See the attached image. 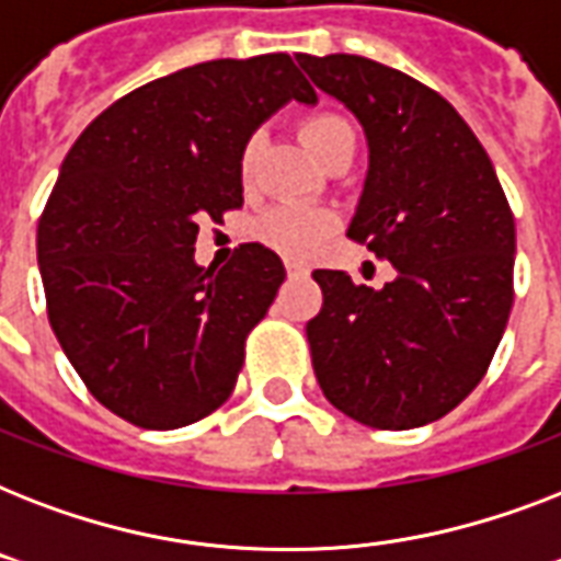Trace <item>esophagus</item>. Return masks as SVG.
<instances>
[{
	"instance_id": "34e87169",
	"label": "esophagus",
	"mask_w": 561,
	"mask_h": 561,
	"mask_svg": "<svg viewBox=\"0 0 561 561\" xmlns=\"http://www.w3.org/2000/svg\"><path fill=\"white\" fill-rule=\"evenodd\" d=\"M285 271H288L290 276H302V273H308V264L302 262V259H285Z\"/></svg>"
}]
</instances>
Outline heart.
Masks as SVG:
<instances>
[{"mask_svg": "<svg viewBox=\"0 0 561 561\" xmlns=\"http://www.w3.org/2000/svg\"><path fill=\"white\" fill-rule=\"evenodd\" d=\"M346 134H352L350 122H343L341 116H329V113L306 118L299 125L302 145H306L314 160H320L332 148L334 139H341ZM259 153H262V139L253 136L244 145V153H241V178L244 180L253 178L255 165H259ZM332 215L311 209V206H299V203H282V206H273L271 211H264L262 218H259L255 236L262 238L267 247H273V250H279V253L308 255L323 244V238L332 236Z\"/></svg>", "mask_w": 561, "mask_h": 561, "instance_id": "obj_1", "label": "heart"}]
</instances>
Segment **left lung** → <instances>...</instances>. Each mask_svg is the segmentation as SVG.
<instances>
[{"mask_svg": "<svg viewBox=\"0 0 561 561\" xmlns=\"http://www.w3.org/2000/svg\"><path fill=\"white\" fill-rule=\"evenodd\" d=\"M367 139L346 236L396 279L314 271L323 308L306 334L320 390L360 425L408 431L469 396L513 308L515 220L489 153L460 113L410 75L358 55H299Z\"/></svg>", "mask_w": 561, "mask_h": 561, "instance_id": "left-lung-1", "label": "left lung"}]
</instances>
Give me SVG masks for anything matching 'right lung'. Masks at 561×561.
<instances>
[{
  "mask_svg": "<svg viewBox=\"0 0 561 561\" xmlns=\"http://www.w3.org/2000/svg\"><path fill=\"white\" fill-rule=\"evenodd\" d=\"M288 101L317 104L288 55L209 60L110 104L66 153L37 227L48 323L116 416L171 431L236 387L285 264L241 244L203 267L197 220L244 203V145Z\"/></svg>",
  "mask_w": 561,
  "mask_h": 561,
  "instance_id": "right-lung-1",
  "label": "right lung"
}]
</instances>
